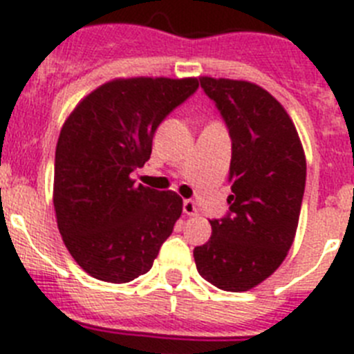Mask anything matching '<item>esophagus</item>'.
<instances>
[{"instance_id":"obj_1","label":"esophagus","mask_w":354,"mask_h":354,"mask_svg":"<svg viewBox=\"0 0 354 354\" xmlns=\"http://www.w3.org/2000/svg\"><path fill=\"white\" fill-rule=\"evenodd\" d=\"M183 213H185V215H189V216H196L197 213H199V209H197L196 203H194L192 199H185L183 201Z\"/></svg>"}]
</instances>
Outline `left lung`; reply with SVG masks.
<instances>
[{
    "mask_svg": "<svg viewBox=\"0 0 354 354\" xmlns=\"http://www.w3.org/2000/svg\"><path fill=\"white\" fill-rule=\"evenodd\" d=\"M232 141L229 213L209 221L194 248L197 272L215 288L241 292L268 279L295 240L307 176L304 146L280 102L261 86L199 77Z\"/></svg>",
    "mask_w": 354,
    "mask_h": 354,
    "instance_id": "1",
    "label": "left lung"
}]
</instances>
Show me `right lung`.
<instances>
[{
  "label": "right lung",
  "mask_w": 354,
  "mask_h": 354,
  "mask_svg": "<svg viewBox=\"0 0 354 354\" xmlns=\"http://www.w3.org/2000/svg\"><path fill=\"white\" fill-rule=\"evenodd\" d=\"M196 77L113 79L86 95L59 132L53 203L75 263L104 282L123 284L153 266L183 209L173 190L133 185L155 130L183 104Z\"/></svg>",
  "instance_id": "1"
}]
</instances>
